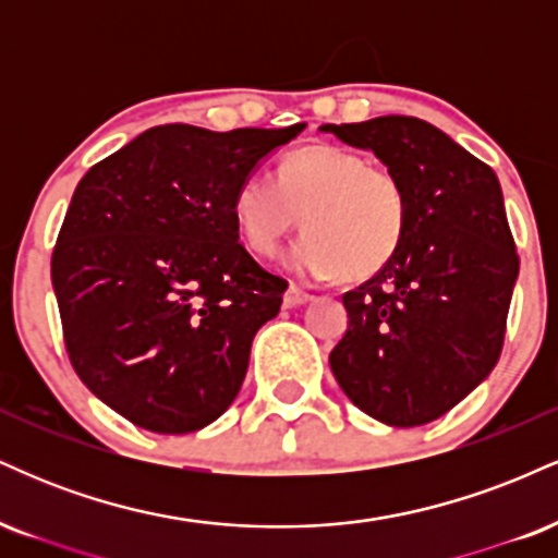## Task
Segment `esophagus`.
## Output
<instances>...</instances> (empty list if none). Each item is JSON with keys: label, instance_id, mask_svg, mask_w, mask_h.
I'll return each instance as SVG.
<instances>
[{"label": "esophagus", "instance_id": "esophagus-1", "mask_svg": "<svg viewBox=\"0 0 558 558\" xmlns=\"http://www.w3.org/2000/svg\"><path fill=\"white\" fill-rule=\"evenodd\" d=\"M306 301H312V293H306V291H301L299 286H288V291H286V296H283V304L286 306H301V304H306Z\"/></svg>", "mask_w": 558, "mask_h": 558}]
</instances>
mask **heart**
I'll list each match as a JSON object with an SVG mask.
<instances>
[{
  "mask_svg": "<svg viewBox=\"0 0 558 558\" xmlns=\"http://www.w3.org/2000/svg\"><path fill=\"white\" fill-rule=\"evenodd\" d=\"M243 246L272 257L293 228L306 233L291 265L315 278L364 280L399 254L409 226V196L393 170L354 149L301 146L280 159L278 183L248 175L230 202Z\"/></svg>",
  "mask_w": 558,
  "mask_h": 558,
  "instance_id": "obj_1",
  "label": "heart"
}]
</instances>
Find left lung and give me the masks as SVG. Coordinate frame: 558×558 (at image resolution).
I'll use <instances>...</instances> for the list:
<instances>
[{
  "instance_id": "8db88e82",
  "label": "left lung",
  "mask_w": 558,
  "mask_h": 558,
  "mask_svg": "<svg viewBox=\"0 0 558 558\" xmlns=\"http://www.w3.org/2000/svg\"><path fill=\"white\" fill-rule=\"evenodd\" d=\"M375 151L409 196L393 259L343 293L349 330L330 351L338 386L390 427L444 417L501 356L520 275L496 172L420 118L386 114L323 125Z\"/></svg>"
}]
</instances>
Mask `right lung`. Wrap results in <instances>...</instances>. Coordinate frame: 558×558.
<instances>
[{
	"mask_svg": "<svg viewBox=\"0 0 558 558\" xmlns=\"http://www.w3.org/2000/svg\"><path fill=\"white\" fill-rule=\"evenodd\" d=\"M304 128L157 125L81 178L52 254L65 349L133 425L194 433L239 396L288 283L241 246L230 202Z\"/></svg>",
	"mask_w": 558,
	"mask_h": 558,
	"instance_id": "1",
	"label": "right lung"
}]
</instances>
